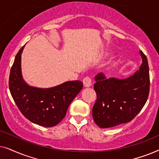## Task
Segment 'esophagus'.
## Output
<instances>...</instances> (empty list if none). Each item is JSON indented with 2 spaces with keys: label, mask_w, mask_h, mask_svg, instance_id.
Wrapping results in <instances>:
<instances>
[{
  "label": "esophagus",
  "mask_w": 159,
  "mask_h": 159,
  "mask_svg": "<svg viewBox=\"0 0 159 159\" xmlns=\"http://www.w3.org/2000/svg\"><path fill=\"white\" fill-rule=\"evenodd\" d=\"M83 84L84 88H90L92 85V82L90 77H85L83 80Z\"/></svg>",
  "instance_id": "obj_1"
}]
</instances>
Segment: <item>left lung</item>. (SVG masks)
<instances>
[{
  "label": "left lung",
  "instance_id": "1",
  "mask_svg": "<svg viewBox=\"0 0 159 159\" xmlns=\"http://www.w3.org/2000/svg\"><path fill=\"white\" fill-rule=\"evenodd\" d=\"M140 69L126 79L106 78L103 73L95 77L97 100L93 117L101 128L116 127L131 121L146 103L149 94L150 77L148 59L142 51Z\"/></svg>",
  "mask_w": 159,
  "mask_h": 159
}]
</instances>
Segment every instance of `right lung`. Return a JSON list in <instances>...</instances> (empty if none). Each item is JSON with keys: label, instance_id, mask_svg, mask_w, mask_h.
<instances>
[{"label": "right lung", "instance_id": "right-lung-1", "mask_svg": "<svg viewBox=\"0 0 159 159\" xmlns=\"http://www.w3.org/2000/svg\"><path fill=\"white\" fill-rule=\"evenodd\" d=\"M25 46L16 54L11 69L8 82L11 94L21 114L30 121L43 127H53L64 118L83 83L69 81L48 88L28 84L21 73V54Z\"/></svg>", "mask_w": 159, "mask_h": 159}]
</instances>
